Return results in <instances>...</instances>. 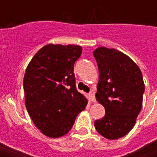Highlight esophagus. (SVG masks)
Here are the masks:
<instances>
[{
    "instance_id": "34e87169",
    "label": "esophagus",
    "mask_w": 157,
    "mask_h": 157,
    "mask_svg": "<svg viewBox=\"0 0 157 157\" xmlns=\"http://www.w3.org/2000/svg\"><path fill=\"white\" fill-rule=\"evenodd\" d=\"M89 99H90V102H96L95 92H94V91H91V92H90V93H89Z\"/></svg>"
}]
</instances>
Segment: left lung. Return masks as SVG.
Here are the masks:
<instances>
[{
  "instance_id": "left-lung-1",
  "label": "left lung",
  "mask_w": 157,
  "mask_h": 157,
  "mask_svg": "<svg viewBox=\"0 0 157 157\" xmlns=\"http://www.w3.org/2000/svg\"><path fill=\"white\" fill-rule=\"evenodd\" d=\"M93 55L99 71L96 100L105 109L104 117L94 125L104 138L117 140L131 130L141 110L145 92L141 71L115 48L99 47Z\"/></svg>"
}]
</instances>
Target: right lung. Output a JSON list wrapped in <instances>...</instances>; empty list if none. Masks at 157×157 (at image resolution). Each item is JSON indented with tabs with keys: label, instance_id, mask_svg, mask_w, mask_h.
Masks as SVG:
<instances>
[{
	"label": "right lung",
	"instance_id": "obj_1",
	"mask_svg": "<svg viewBox=\"0 0 157 157\" xmlns=\"http://www.w3.org/2000/svg\"><path fill=\"white\" fill-rule=\"evenodd\" d=\"M82 46L49 44L27 66L23 88L30 118L42 134L50 138L66 135L87 99L75 88L74 64Z\"/></svg>",
	"mask_w": 157,
	"mask_h": 157
}]
</instances>
